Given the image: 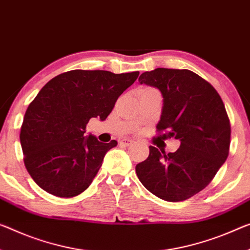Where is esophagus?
Segmentation results:
<instances>
[{"instance_id": "esophagus-1", "label": "esophagus", "mask_w": 250, "mask_h": 250, "mask_svg": "<svg viewBox=\"0 0 250 250\" xmlns=\"http://www.w3.org/2000/svg\"><path fill=\"white\" fill-rule=\"evenodd\" d=\"M132 143H133V141L129 140V138H124V140L120 141V144L124 145V146H128V145H130Z\"/></svg>"}]
</instances>
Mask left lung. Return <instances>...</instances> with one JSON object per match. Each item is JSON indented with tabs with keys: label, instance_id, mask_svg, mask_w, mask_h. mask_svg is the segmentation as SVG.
<instances>
[{
	"label": "left lung",
	"instance_id": "left-lung-1",
	"mask_svg": "<svg viewBox=\"0 0 250 250\" xmlns=\"http://www.w3.org/2000/svg\"><path fill=\"white\" fill-rule=\"evenodd\" d=\"M138 82L163 96L157 137H174L181 145L167 154L149 146L136 174L162 200H187L212 181L228 157L231 128L224 102L210 83L188 69L156 68L143 72Z\"/></svg>",
	"mask_w": 250,
	"mask_h": 250
}]
</instances>
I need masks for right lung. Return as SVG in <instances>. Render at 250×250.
<instances>
[{"mask_svg":"<svg viewBox=\"0 0 250 250\" xmlns=\"http://www.w3.org/2000/svg\"><path fill=\"white\" fill-rule=\"evenodd\" d=\"M138 75L77 69L42 87L26 109L20 132L24 165L41 189L72 198L90 186L117 142L86 137V126L93 117L105 121Z\"/></svg>","mask_w":250,"mask_h":250,"instance_id":"right-lung-1","label":"right lung"}]
</instances>
